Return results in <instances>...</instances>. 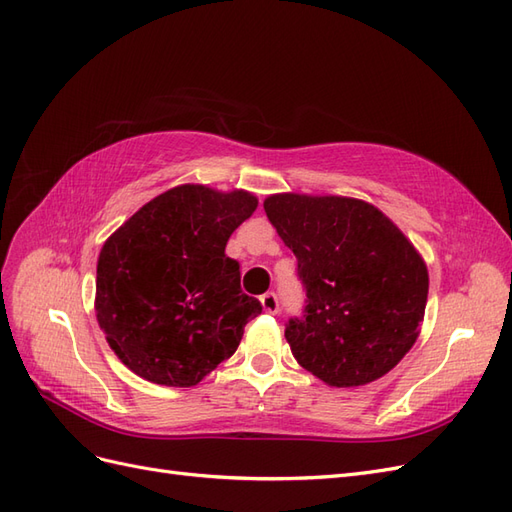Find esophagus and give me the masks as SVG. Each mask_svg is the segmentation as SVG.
<instances>
[{
    "label": "esophagus",
    "instance_id": "1",
    "mask_svg": "<svg viewBox=\"0 0 512 512\" xmlns=\"http://www.w3.org/2000/svg\"><path fill=\"white\" fill-rule=\"evenodd\" d=\"M260 303H262V309H265V312H269V314H277V309H280V301H277V294L275 292L262 294Z\"/></svg>",
    "mask_w": 512,
    "mask_h": 512
}]
</instances>
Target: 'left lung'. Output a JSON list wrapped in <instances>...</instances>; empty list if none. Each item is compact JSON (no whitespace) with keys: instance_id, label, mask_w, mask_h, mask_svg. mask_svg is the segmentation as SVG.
Segmentation results:
<instances>
[{"instance_id":"left-lung-1","label":"left lung","mask_w":512,"mask_h":512,"mask_svg":"<svg viewBox=\"0 0 512 512\" xmlns=\"http://www.w3.org/2000/svg\"><path fill=\"white\" fill-rule=\"evenodd\" d=\"M265 211L307 294L303 318L286 327L297 363L337 389L389 374L425 318L429 273L412 241L350 196L271 194Z\"/></svg>"}]
</instances>
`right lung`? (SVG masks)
Instances as JSON below:
<instances>
[{
	"instance_id": "right-lung-1",
	"label": "right lung",
	"mask_w": 512,
	"mask_h": 512,
	"mask_svg": "<svg viewBox=\"0 0 512 512\" xmlns=\"http://www.w3.org/2000/svg\"><path fill=\"white\" fill-rule=\"evenodd\" d=\"M252 192L183 183L149 200L102 245L96 318L119 361L153 384L194 386L237 350L262 312L226 243Z\"/></svg>"
}]
</instances>
